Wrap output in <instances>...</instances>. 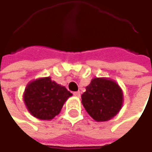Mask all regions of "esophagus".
Listing matches in <instances>:
<instances>
[{"label":"esophagus","instance_id":"obj_1","mask_svg":"<svg viewBox=\"0 0 152 152\" xmlns=\"http://www.w3.org/2000/svg\"><path fill=\"white\" fill-rule=\"evenodd\" d=\"M73 95L76 96V97H80V92L78 91V92H73Z\"/></svg>","mask_w":152,"mask_h":152}]
</instances>
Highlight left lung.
<instances>
[{
  "label": "left lung",
  "mask_w": 152,
  "mask_h": 152,
  "mask_svg": "<svg viewBox=\"0 0 152 152\" xmlns=\"http://www.w3.org/2000/svg\"><path fill=\"white\" fill-rule=\"evenodd\" d=\"M81 95L86 111L98 122L108 121L116 116L123 104V92L113 80L94 78Z\"/></svg>",
  "instance_id": "8db88e82"
}]
</instances>
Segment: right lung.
Masks as SVG:
<instances>
[{
    "label": "right lung",
    "mask_w": 152,
    "mask_h": 152,
    "mask_svg": "<svg viewBox=\"0 0 152 152\" xmlns=\"http://www.w3.org/2000/svg\"><path fill=\"white\" fill-rule=\"evenodd\" d=\"M72 95L65 86L46 77L30 82L23 99L28 112L34 117L50 120L60 113L63 104Z\"/></svg>",
    "instance_id": "add662e5"
}]
</instances>
